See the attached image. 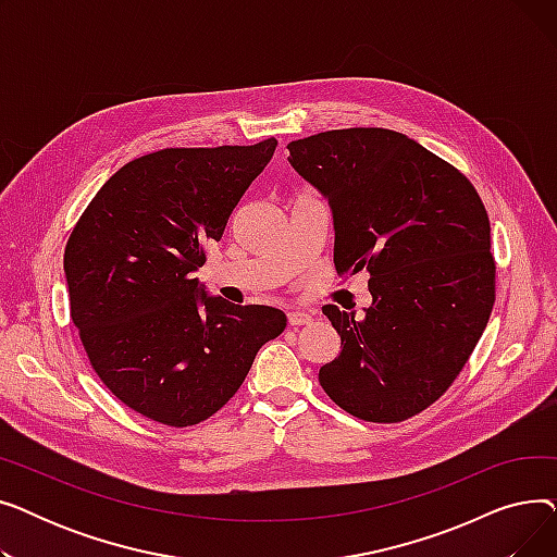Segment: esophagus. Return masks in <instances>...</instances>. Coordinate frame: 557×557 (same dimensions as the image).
Segmentation results:
<instances>
[{"instance_id":"esophagus-1","label":"esophagus","mask_w":557,"mask_h":557,"mask_svg":"<svg viewBox=\"0 0 557 557\" xmlns=\"http://www.w3.org/2000/svg\"><path fill=\"white\" fill-rule=\"evenodd\" d=\"M286 318H288V325H309L311 320H313V318H311L309 313H305V311H288Z\"/></svg>"}]
</instances>
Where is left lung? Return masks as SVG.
<instances>
[{
	"mask_svg": "<svg viewBox=\"0 0 557 557\" xmlns=\"http://www.w3.org/2000/svg\"><path fill=\"white\" fill-rule=\"evenodd\" d=\"M286 149L330 200L336 271L370 273L363 318L323 307L341 352L318 382L359 420L413 418L454 384L490 320L485 205L458 169L388 128L327 131Z\"/></svg>",
	"mask_w": 557,
	"mask_h": 557,
	"instance_id": "obj_1",
	"label": "left lung"
}]
</instances>
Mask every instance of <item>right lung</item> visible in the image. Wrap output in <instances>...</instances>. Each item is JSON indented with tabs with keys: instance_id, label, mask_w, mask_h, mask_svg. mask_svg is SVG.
<instances>
[{
	"instance_id": "obj_1",
	"label": "right lung",
	"mask_w": 557,
	"mask_h": 557,
	"mask_svg": "<svg viewBox=\"0 0 557 557\" xmlns=\"http://www.w3.org/2000/svg\"><path fill=\"white\" fill-rule=\"evenodd\" d=\"M277 139L162 149L116 171L65 248L70 311L106 388L166 426L212 418L239 391L286 315L205 294L194 271Z\"/></svg>"
}]
</instances>
